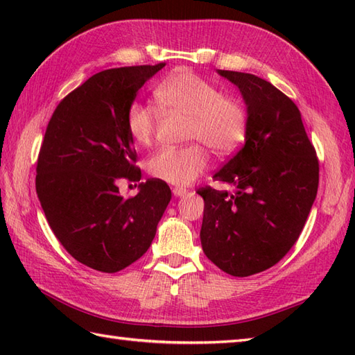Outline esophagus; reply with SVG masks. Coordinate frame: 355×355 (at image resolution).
I'll return each mask as SVG.
<instances>
[{"label": "esophagus", "instance_id": "esophagus-1", "mask_svg": "<svg viewBox=\"0 0 355 355\" xmlns=\"http://www.w3.org/2000/svg\"><path fill=\"white\" fill-rule=\"evenodd\" d=\"M172 193L175 195V197H183V195L187 193L186 189H183V187H173L172 189Z\"/></svg>", "mask_w": 355, "mask_h": 355}]
</instances>
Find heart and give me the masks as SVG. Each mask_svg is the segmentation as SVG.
<instances>
[{
    "instance_id": "obj_1",
    "label": "heart",
    "mask_w": 355,
    "mask_h": 355,
    "mask_svg": "<svg viewBox=\"0 0 355 355\" xmlns=\"http://www.w3.org/2000/svg\"><path fill=\"white\" fill-rule=\"evenodd\" d=\"M155 99L164 111L189 116L186 140L202 141L216 154H230L247 135L248 116L243 103L225 96L212 82L192 71H177L155 88ZM157 111L148 103L132 102L126 111V130L141 146L153 141ZM207 153L198 143L164 146L148 158L146 169L160 182L187 186L207 169Z\"/></svg>"
}]
</instances>
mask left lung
Returning <instances> with one entry per match:
<instances>
[{
	"label": "left lung",
	"mask_w": 355,
	"mask_h": 355,
	"mask_svg": "<svg viewBox=\"0 0 355 355\" xmlns=\"http://www.w3.org/2000/svg\"><path fill=\"white\" fill-rule=\"evenodd\" d=\"M247 103L245 145L215 180L236 186L229 195L200 187L202 252L238 277L276 266L296 243L319 187V158L297 105L254 74L220 70Z\"/></svg>",
	"instance_id": "8db88e82"
}]
</instances>
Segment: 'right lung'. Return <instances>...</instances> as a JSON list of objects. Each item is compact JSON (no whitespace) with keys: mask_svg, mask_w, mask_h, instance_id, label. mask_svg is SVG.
Returning <instances> with one entry per match:
<instances>
[{"mask_svg":"<svg viewBox=\"0 0 355 355\" xmlns=\"http://www.w3.org/2000/svg\"><path fill=\"white\" fill-rule=\"evenodd\" d=\"M164 64L110 69L59 102L36 163V193L59 243L84 266L117 273L148 252L171 201L153 178L123 198L120 180L140 182L126 111Z\"/></svg>","mask_w":355,"mask_h":355,"instance_id":"add662e5","label":"right lung"}]
</instances>
